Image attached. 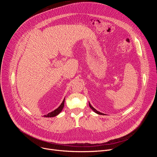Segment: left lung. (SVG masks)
I'll use <instances>...</instances> for the list:
<instances>
[{
    "instance_id": "1",
    "label": "left lung",
    "mask_w": 157,
    "mask_h": 157,
    "mask_svg": "<svg viewBox=\"0 0 157 157\" xmlns=\"http://www.w3.org/2000/svg\"><path fill=\"white\" fill-rule=\"evenodd\" d=\"M89 106H90V107L91 108L95 113H96L97 114H98V115H103V113H100V112H99V111H98L96 110V109H95L91 105V104L90 103V102H89Z\"/></svg>"
}]
</instances>
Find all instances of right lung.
Segmentation results:
<instances>
[{
	"mask_svg": "<svg viewBox=\"0 0 157 157\" xmlns=\"http://www.w3.org/2000/svg\"><path fill=\"white\" fill-rule=\"evenodd\" d=\"M64 102H65V98H64L63 101H62V103H61V104L59 105V107L58 108H57L56 109H55L54 111L49 113L48 114H47V115H45L44 117H56V116L58 115V114H59L60 112L62 111V109L64 107Z\"/></svg>",
	"mask_w": 157,
	"mask_h": 157,
	"instance_id": "add662e5",
	"label": "right lung"
}]
</instances>
